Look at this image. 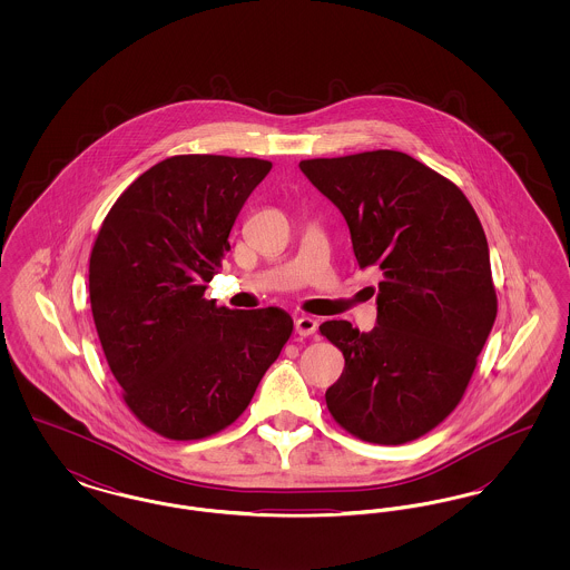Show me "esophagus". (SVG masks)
<instances>
[{"label":"esophagus","instance_id":"obj_1","mask_svg":"<svg viewBox=\"0 0 570 570\" xmlns=\"http://www.w3.org/2000/svg\"><path fill=\"white\" fill-rule=\"evenodd\" d=\"M316 328H318V323L314 318H309V316H298L297 321H295V331H297V335H301V337L314 335Z\"/></svg>","mask_w":570,"mask_h":570}]
</instances>
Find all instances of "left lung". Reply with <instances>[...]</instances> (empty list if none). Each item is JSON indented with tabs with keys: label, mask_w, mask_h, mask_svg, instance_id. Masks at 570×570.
Listing matches in <instances>:
<instances>
[{
	"label": "left lung",
	"mask_w": 570,
	"mask_h": 570,
	"mask_svg": "<svg viewBox=\"0 0 570 570\" xmlns=\"http://www.w3.org/2000/svg\"><path fill=\"white\" fill-rule=\"evenodd\" d=\"M298 168L346 217L358 267L382 272L379 325H321L346 361L326 407L358 440L412 442L458 407L498 314L481 219L451 179L402 151Z\"/></svg>",
	"instance_id": "8db88e82"
}]
</instances>
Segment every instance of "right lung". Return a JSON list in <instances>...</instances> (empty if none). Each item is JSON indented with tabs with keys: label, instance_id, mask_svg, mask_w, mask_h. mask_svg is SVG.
Segmentation results:
<instances>
[{
	"label": "right lung",
	"instance_id": "1",
	"mask_svg": "<svg viewBox=\"0 0 570 570\" xmlns=\"http://www.w3.org/2000/svg\"><path fill=\"white\" fill-rule=\"evenodd\" d=\"M269 170L261 158H166L121 191L91 247V314L110 372L136 419L168 440L233 425L293 333L277 307L205 298Z\"/></svg>",
	"mask_w": 570,
	"mask_h": 570
}]
</instances>
